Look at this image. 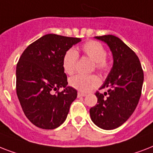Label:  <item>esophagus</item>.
<instances>
[{
    "label": "esophagus",
    "mask_w": 153,
    "mask_h": 153,
    "mask_svg": "<svg viewBox=\"0 0 153 153\" xmlns=\"http://www.w3.org/2000/svg\"><path fill=\"white\" fill-rule=\"evenodd\" d=\"M87 94L86 93H84V92H80V91H79L77 94L78 97H82V96H86Z\"/></svg>",
    "instance_id": "obj_1"
}]
</instances>
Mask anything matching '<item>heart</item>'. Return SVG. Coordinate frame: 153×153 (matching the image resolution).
<instances>
[{
  "label": "heart",
  "mask_w": 153,
  "mask_h": 153,
  "mask_svg": "<svg viewBox=\"0 0 153 153\" xmlns=\"http://www.w3.org/2000/svg\"><path fill=\"white\" fill-rule=\"evenodd\" d=\"M80 51L91 61H93L96 69L100 73H106L109 69V62L106 58V50L104 46L97 41H89L83 44ZM78 60V52L74 49H69L65 52L62 65L67 74H73L76 70ZM69 84L78 91L87 92L100 84V80L96 75H76L69 80Z\"/></svg>",
  "instance_id": "1"
}]
</instances>
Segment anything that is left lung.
Masks as SVG:
<instances>
[{
    "label": "left lung",
    "instance_id": "8db88e82",
    "mask_svg": "<svg viewBox=\"0 0 153 153\" xmlns=\"http://www.w3.org/2000/svg\"><path fill=\"white\" fill-rule=\"evenodd\" d=\"M96 39L107 43L113 55V67L96 91L97 104L90 109L91 121L101 129H114L126 123L138 104L144 73L138 57L119 38L107 35Z\"/></svg>",
    "mask_w": 153,
    "mask_h": 153
}]
</instances>
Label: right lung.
<instances>
[{"mask_svg":"<svg viewBox=\"0 0 153 153\" xmlns=\"http://www.w3.org/2000/svg\"><path fill=\"white\" fill-rule=\"evenodd\" d=\"M79 38L48 34L25 49L16 65V94L24 114L44 129L64 123L77 91L67 86L62 61ZM61 87L64 90L59 92Z\"/></svg>","mask_w":153,"mask_h":153,"instance_id":"obj_1","label":"right lung"}]
</instances>
